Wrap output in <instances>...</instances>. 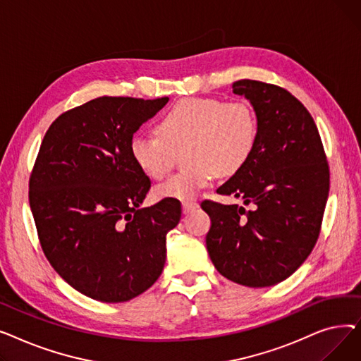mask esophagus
Instances as JSON below:
<instances>
[{"instance_id":"obj_1","label":"esophagus","mask_w":361,"mask_h":361,"mask_svg":"<svg viewBox=\"0 0 361 361\" xmlns=\"http://www.w3.org/2000/svg\"><path fill=\"white\" fill-rule=\"evenodd\" d=\"M197 206H199V204H197L196 202H184V203H183V212H184V214H190L192 211L196 209Z\"/></svg>"}]
</instances>
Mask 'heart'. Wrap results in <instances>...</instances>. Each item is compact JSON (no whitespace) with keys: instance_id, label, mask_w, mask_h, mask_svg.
Here are the masks:
<instances>
[{"instance_id":"1","label":"heart","mask_w":361,"mask_h":361,"mask_svg":"<svg viewBox=\"0 0 361 361\" xmlns=\"http://www.w3.org/2000/svg\"><path fill=\"white\" fill-rule=\"evenodd\" d=\"M158 136L130 139V157L145 176L161 180L184 149L188 168L155 187L158 199L193 200L216 176L231 177L249 162L257 142V120L245 102L188 98L169 108L157 126Z\"/></svg>"}]
</instances>
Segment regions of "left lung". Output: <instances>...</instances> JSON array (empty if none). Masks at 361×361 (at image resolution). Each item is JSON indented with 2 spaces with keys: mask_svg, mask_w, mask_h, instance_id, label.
Listing matches in <instances>:
<instances>
[{
  "mask_svg": "<svg viewBox=\"0 0 361 361\" xmlns=\"http://www.w3.org/2000/svg\"><path fill=\"white\" fill-rule=\"evenodd\" d=\"M233 92L255 109L257 142L240 173L216 188L244 206L202 202L211 218L206 249L216 271L263 288L287 279L312 253L329 193L317 127L297 98L275 85L238 80Z\"/></svg>",
  "mask_w": 361,
  "mask_h": 361,
  "instance_id": "obj_1",
  "label": "left lung"
}]
</instances>
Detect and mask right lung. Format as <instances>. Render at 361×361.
<instances>
[{
  "instance_id": "obj_1",
  "label": "right lung",
  "mask_w": 361,
  "mask_h": 361,
  "mask_svg": "<svg viewBox=\"0 0 361 361\" xmlns=\"http://www.w3.org/2000/svg\"><path fill=\"white\" fill-rule=\"evenodd\" d=\"M166 102L101 97L61 114L42 140L29 183L37 235L56 274L93 300L128 301L162 274L181 204L140 207L150 180L128 145Z\"/></svg>"
}]
</instances>
